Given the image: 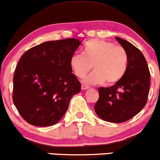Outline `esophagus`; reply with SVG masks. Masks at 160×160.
<instances>
[{
    "mask_svg": "<svg viewBox=\"0 0 160 160\" xmlns=\"http://www.w3.org/2000/svg\"><path fill=\"white\" fill-rule=\"evenodd\" d=\"M89 88V86H87V85H84V84H83V85H82V90H87Z\"/></svg>",
    "mask_w": 160,
    "mask_h": 160,
    "instance_id": "obj_1",
    "label": "esophagus"
}]
</instances>
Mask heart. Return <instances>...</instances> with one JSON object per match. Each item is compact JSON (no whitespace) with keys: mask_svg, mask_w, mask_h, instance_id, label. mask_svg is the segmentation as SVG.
Returning a JSON list of instances; mask_svg holds the SVG:
<instances>
[{"mask_svg":"<svg viewBox=\"0 0 160 160\" xmlns=\"http://www.w3.org/2000/svg\"><path fill=\"white\" fill-rule=\"evenodd\" d=\"M82 55L73 54L70 67L77 77L84 78L92 68L95 69L84 82L114 84L125 76L128 69V54L123 47L102 39H93L84 43Z\"/></svg>","mask_w":160,"mask_h":160,"instance_id":"heart-1","label":"heart"}]
</instances>
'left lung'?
<instances>
[{"label":"left lung","instance_id":"1","mask_svg":"<svg viewBox=\"0 0 160 160\" xmlns=\"http://www.w3.org/2000/svg\"><path fill=\"white\" fill-rule=\"evenodd\" d=\"M118 42L128 54V69L119 82L99 88L94 109L99 118L112 123H122L136 116L145 106L151 82L147 61L141 51L120 37Z\"/></svg>","mask_w":160,"mask_h":160}]
</instances>
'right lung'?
Returning <instances> with one entry per match:
<instances>
[{"label":"right lung","instance_id":"1","mask_svg":"<svg viewBox=\"0 0 160 160\" xmlns=\"http://www.w3.org/2000/svg\"><path fill=\"white\" fill-rule=\"evenodd\" d=\"M81 42L69 38L48 41L22 54L13 76L12 100L30 124L48 127L58 123L81 83L72 73L70 58Z\"/></svg>","mask_w":160,"mask_h":160}]
</instances>
